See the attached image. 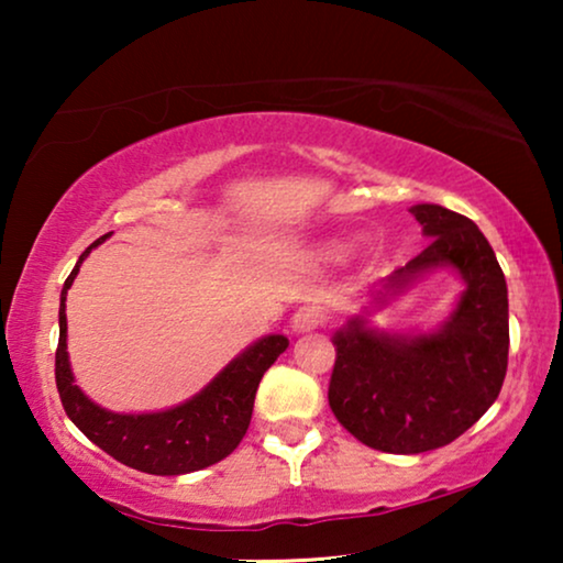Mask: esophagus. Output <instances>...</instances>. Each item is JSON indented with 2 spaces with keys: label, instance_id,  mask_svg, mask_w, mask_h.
Returning a JSON list of instances; mask_svg holds the SVG:
<instances>
[{
  "label": "esophagus",
  "instance_id": "obj_1",
  "mask_svg": "<svg viewBox=\"0 0 563 563\" xmlns=\"http://www.w3.org/2000/svg\"><path fill=\"white\" fill-rule=\"evenodd\" d=\"M328 320V314L320 310V307H299L295 312V318H291V333H307V330H314L320 328L322 322Z\"/></svg>",
  "mask_w": 563,
  "mask_h": 563
}]
</instances>
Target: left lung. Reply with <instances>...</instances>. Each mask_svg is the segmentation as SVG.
<instances>
[{
	"label": "left lung",
	"instance_id": "obj_1",
	"mask_svg": "<svg viewBox=\"0 0 563 563\" xmlns=\"http://www.w3.org/2000/svg\"><path fill=\"white\" fill-rule=\"evenodd\" d=\"M428 249L374 291L387 305L435 268L451 266L461 291L433 333L391 335L351 318L333 335L328 402L338 422L368 449L426 453L456 441L495 405L507 372V284L495 251L464 214L441 205L410 207Z\"/></svg>",
	"mask_w": 563,
	"mask_h": 563
}]
</instances>
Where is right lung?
Returning a JSON list of instances; mask_svg holds the SVG:
<instances>
[{"label": "right lung", "instance_id": "1", "mask_svg": "<svg viewBox=\"0 0 563 563\" xmlns=\"http://www.w3.org/2000/svg\"><path fill=\"white\" fill-rule=\"evenodd\" d=\"M107 238V235H104ZM99 238L76 261L71 276L60 291L56 387L64 410L76 428L120 464L156 476H179L199 472L230 456L251 426L253 399L261 376L287 351L284 335H266L235 356L207 387L187 402L161 412L125 415L110 412L91 402L74 384L66 351V295L79 274V266L104 241Z\"/></svg>", "mask_w": 563, "mask_h": 563}]
</instances>
